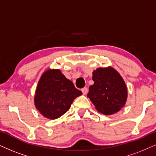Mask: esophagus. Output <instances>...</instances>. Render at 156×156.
Masks as SVG:
<instances>
[{
    "instance_id": "34e87169",
    "label": "esophagus",
    "mask_w": 156,
    "mask_h": 156,
    "mask_svg": "<svg viewBox=\"0 0 156 156\" xmlns=\"http://www.w3.org/2000/svg\"><path fill=\"white\" fill-rule=\"evenodd\" d=\"M81 90H82V92H83V95H86V94H87V93H88V88H86V87H84V88H83L82 89H81Z\"/></svg>"
}]
</instances>
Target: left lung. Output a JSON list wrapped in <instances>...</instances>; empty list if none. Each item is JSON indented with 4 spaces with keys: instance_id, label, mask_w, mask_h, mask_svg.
I'll return each instance as SVG.
<instances>
[{
    "instance_id": "obj_1",
    "label": "left lung",
    "mask_w": 156,
    "mask_h": 156,
    "mask_svg": "<svg viewBox=\"0 0 156 156\" xmlns=\"http://www.w3.org/2000/svg\"><path fill=\"white\" fill-rule=\"evenodd\" d=\"M94 84L90 86L87 96L96 109L105 115L121 110L127 100V88L117 70L111 66L98 68L93 71Z\"/></svg>"
}]
</instances>
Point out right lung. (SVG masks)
<instances>
[{
	"instance_id": "obj_1",
	"label": "right lung",
	"mask_w": 156,
	"mask_h": 156,
	"mask_svg": "<svg viewBox=\"0 0 156 156\" xmlns=\"http://www.w3.org/2000/svg\"><path fill=\"white\" fill-rule=\"evenodd\" d=\"M80 95L82 92L59 69H47L37 84L34 105L43 117L56 119L66 113L75 98Z\"/></svg>"
}]
</instances>
